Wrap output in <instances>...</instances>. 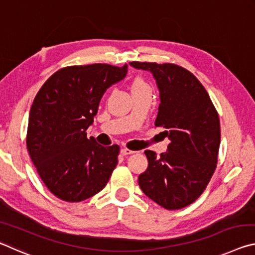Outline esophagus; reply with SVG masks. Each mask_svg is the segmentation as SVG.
Instances as JSON below:
<instances>
[{"mask_svg":"<svg viewBox=\"0 0 255 255\" xmlns=\"http://www.w3.org/2000/svg\"><path fill=\"white\" fill-rule=\"evenodd\" d=\"M135 152H133V150H131V149H129V148H122V150H120V154L123 155V156H126V155H130V154H133Z\"/></svg>","mask_w":255,"mask_h":255,"instance_id":"obj_1","label":"esophagus"}]
</instances>
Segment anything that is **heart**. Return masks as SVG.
<instances>
[{
    "label": "heart",
    "instance_id": "1",
    "mask_svg": "<svg viewBox=\"0 0 255 255\" xmlns=\"http://www.w3.org/2000/svg\"><path fill=\"white\" fill-rule=\"evenodd\" d=\"M132 91H150V86L141 77H136L131 83V92Z\"/></svg>",
    "mask_w": 255,
    "mask_h": 255
}]
</instances>
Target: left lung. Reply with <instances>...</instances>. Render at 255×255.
Here are the masks:
<instances>
[{
    "mask_svg": "<svg viewBox=\"0 0 255 255\" xmlns=\"http://www.w3.org/2000/svg\"><path fill=\"white\" fill-rule=\"evenodd\" d=\"M156 81L159 106L155 126L170 139L157 156L145 150L148 167L138 178L140 189L164 208L174 210L192 204L205 191L217 165L221 126L208 92L197 77L174 64L131 62Z\"/></svg>",
    "mask_w": 255,
    "mask_h": 255,
    "instance_id": "1",
    "label": "left lung"
}]
</instances>
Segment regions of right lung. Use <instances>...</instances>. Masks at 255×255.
I'll return each instance as SVG.
<instances>
[{"instance_id":"add662e5","label":"right lung","mask_w":255,"mask_h":255,"mask_svg":"<svg viewBox=\"0 0 255 255\" xmlns=\"http://www.w3.org/2000/svg\"><path fill=\"white\" fill-rule=\"evenodd\" d=\"M127 68L108 64L62 68L34 98L27 148L41 180L59 199L85 200L109 181L118 163L119 146L99 145L85 131L107 89L124 80Z\"/></svg>"}]
</instances>
